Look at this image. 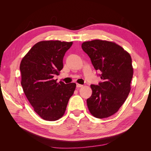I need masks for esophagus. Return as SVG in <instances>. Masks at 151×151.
Instances as JSON below:
<instances>
[{
  "label": "esophagus",
  "mask_w": 151,
  "mask_h": 151,
  "mask_svg": "<svg viewBox=\"0 0 151 151\" xmlns=\"http://www.w3.org/2000/svg\"><path fill=\"white\" fill-rule=\"evenodd\" d=\"M76 87L77 88H83V85H82V84H76Z\"/></svg>",
  "instance_id": "34e87169"
}]
</instances>
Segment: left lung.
I'll use <instances>...</instances> for the list:
<instances>
[{
  "label": "left lung",
  "instance_id": "obj_1",
  "mask_svg": "<svg viewBox=\"0 0 151 151\" xmlns=\"http://www.w3.org/2000/svg\"><path fill=\"white\" fill-rule=\"evenodd\" d=\"M103 80L91 84L93 93L87 99L90 113L98 118L110 116L124 103L130 91L133 67L130 54L114 42L94 40L82 44Z\"/></svg>",
  "mask_w": 151,
  "mask_h": 151
}]
</instances>
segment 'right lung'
<instances>
[{
  "mask_svg": "<svg viewBox=\"0 0 151 151\" xmlns=\"http://www.w3.org/2000/svg\"><path fill=\"white\" fill-rule=\"evenodd\" d=\"M72 45V42L42 41L21 60L23 91L35 111L45 120L55 121L62 117L75 91V83H58L53 79L63 68V57Z\"/></svg>",
  "mask_w": 151,
  "mask_h": 151,
  "instance_id": "add662e5",
  "label": "right lung"
}]
</instances>
